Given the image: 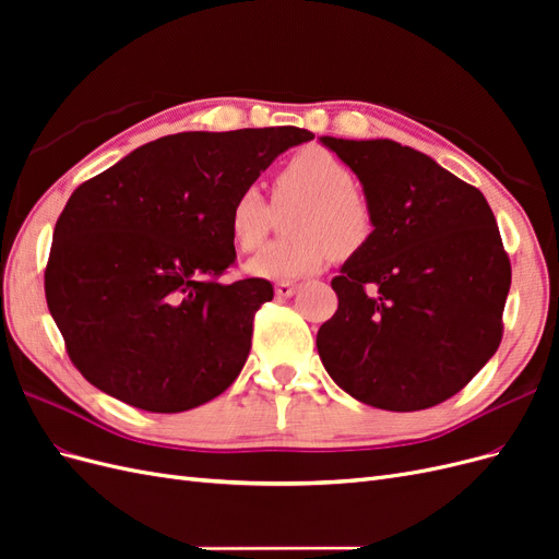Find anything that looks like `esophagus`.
Returning <instances> with one entry per match:
<instances>
[{"instance_id":"obj_1","label":"esophagus","mask_w":559,"mask_h":559,"mask_svg":"<svg viewBox=\"0 0 559 559\" xmlns=\"http://www.w3.org/2000/svg\"><path fill=\"white\" fill-rule=\"evenodd\" d=\"M296 292H298V286H296V284H289V282H280V284H275V294H277L280 298H292Z\"/></svg>"}]
</instances>
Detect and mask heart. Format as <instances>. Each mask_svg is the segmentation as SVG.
<instances>
[{
  "label": "heart",
  "instance_id": "b5f03b06",
  "mask_svg": "<svg viewBox=\"0 0 559 559\" xmlns=\"http://www.w3.org/2000/svg\"><path fill=\"white\" fill-rule=\"evenodd\" d=\"M277 202L298 200L286 218L292 235L261 247L247 261V273L265 282H292L319 273L331 251L349 257L373 233V207L352 183L349 167L324 148H306L286 163L275 179ZM273 210L257 183L235 195L228 230L235 245L259 247L270 228Z\"/></svg>",
  "mask_w": 559,
  "mask_h": 559
}]
</instances>
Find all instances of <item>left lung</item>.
I'll use <instances>...</instances> for the list:
<instances>
[{
    "instance_id": "left-lung-1",
    "label": "left lung",
    "mask_w": 559,
    "mask_h": 559,
    "mask_svg": "<svg viewBox=\"0 0 559 559\" xmlns=\"http://www.w3.org/2000/svg\"><path fill=\"white\" fill-rule=\"evenodd\" d=\"M373 207L368 242L331 280L317 333L333 382L394 413L443 403L495 357L511 263L485 195L392 140L319 138Z\"/></svg>"
}]
</instances>
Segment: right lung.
Here are the masks:
<instances>
[{
	"label": "right lung",
	"mask_w": 559,
	"mask_h": 559,
	"mask_svg": "<svg viewBox=\"0 0 559 559\" xmlns=\"http://www.w3.org/2000/svg\"><path fill=\"white\" fill-rule=\"evenodd\" d=\"M294 126L179 132L81 183L53 230L46 302L79 373L148 413H183L233 384L265 280L218 282L235 263V195L289 146Z\"/></svg>",
	"instance_id": "1"
}]
</instances>
